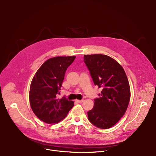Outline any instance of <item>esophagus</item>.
I'll return each mask as SVG.
<instances>
[{
    "label": "esophagus",
    "mask_w": 156,
    "mask_h": 156,
    "mask_svg": "<svg viewBox=\"0 0 156 156\" xmlns=\"http://www.w3.org/2000/svg\"><path fill=\"white\" fill-rule=\"evenodd\" d=\"M76 101L78 102V103H81L83 102V100H76Z\"/></svg>",
    "instance_id": "1"
}]
</instances>
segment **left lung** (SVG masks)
I'll return each instance as SVG.
<instances>
[{"instance_id":"obj_1","label":"left lung","mask_w":156,"mask_h":156,"mask_svg":"<svg viewBox=\"0 0 156 156\" xmlns=\"http://www.w3.org/2000/svg\"><path fill=\"white\" fill-rule=\"evenodd\" d=\"M84 62L94 83L102 90L94 99V108L87 112L89 121L97 128L113 126L124 115L130 99V88L121 66L103 54L84 55Z\"/></svg>"}]
</instances>
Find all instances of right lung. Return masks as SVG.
<instances>
[{"instance_id": "add662e5", "label": "right lung", "mask_w": 156, "mask_h": 156, "mask_svg": "<svg viewBox=\"0 0 156 156\" xmlns=\"http://www.w3.org/2000/svg\"><path fill=\"white\" fill-rule=\"evenodd\" d=\"M76 56L55 57L47 60L33 78L29 99L35 115L48 124L64 119L73 107L74 102L65 97L59 99L57 94L62 87L66 71Z\"/></svg>"}]
</instances>
